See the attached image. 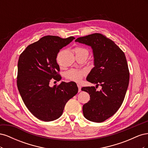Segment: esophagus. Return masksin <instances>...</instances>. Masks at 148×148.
<instances>
[{
  "instance_id": "34e87169",
  "label": "esophagus",
  "mask_w": 148,
  "mask_h": 148,
  "mask_svg": "<svg viewBox=\"0 0 148 148\" xmlns=\"http://www.w3.org/2000/svg\"><path fill=\"white\" fill-rule=\"evenodd\" d=\"M78 86V92H80L82 91V88H81V86H80L79 84H77Z\"/></svg>"
}]
</instances>
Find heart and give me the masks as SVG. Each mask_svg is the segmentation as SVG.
I'll return each instance as SVG.
<instances>
[{"label": "heart", "mask_w": 148, "mask_h": 148, "mask_svg": "<svg viewBox=\"0 0 148 148\" xmlns=\"http://www.w3.org/2000/svg\"><path fill=\"white\" fill-rule=\"evenodd\" d=\"M74 51L75 53H85L87 56L88 55V51L87 49L81 47H75L74 49ZM84 75H85V72L83 70L71 69L66 71L65 73V77L67 79L70 80V81H72L75 82H79L82 79Z\"/></svg>", "instance_id": "obj_1"}]
</instances>
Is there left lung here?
<instances>
[{"mask_svg": "<svg viewBox=\"0 0 148 148\" xmlns=\"http://www.w3.org/2000/svg\"><path fill=\"white\" fill-rule=\"evenodd\" d=\"M76 42L91 46L95 67L86 78L88 82L100 85L83 87L90 101L83 106L84 117L94 122H102L114 115L122 104L129 84L130 73L124 52L111 39L100 33L80 37Z\"/></svg>", "mask_w": 148, "mask_h": 148, "instance_id": "8db88e82", "label": "left lung"}]
</instances>
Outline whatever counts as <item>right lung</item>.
I'll return each instance as SVG.
<instances>
[{"instance_id": "add662e5", "label": "right lung", "mask_w": 148, "mask_h": 148, "mask_svg": "<svg viewBox=\"0 0 148 148\" xmlns=\"http://www.w3.org/2000/svg\"><path fill=\"white\" fill-rule=\"evenodd\" d=\"M74 39L46 36L29 45L19 57L18 89L30 112L44 122L59 119L67 101L78 92L77 85L73 82L49 86L51 79L62 78L58 73V53Z\"/></svg>"}]
</instances>
